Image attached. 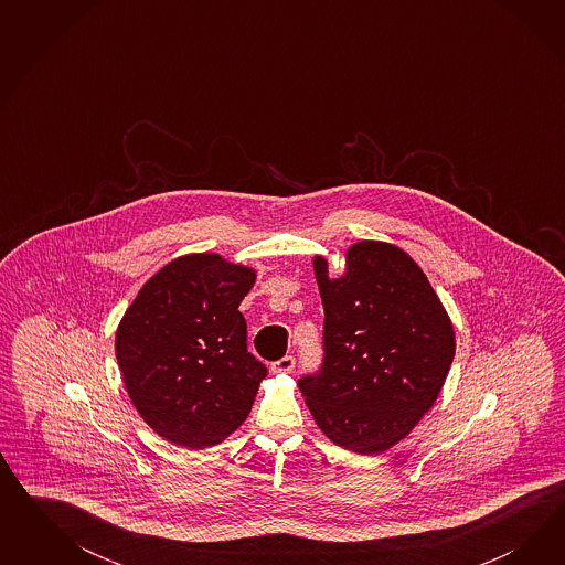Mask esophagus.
Masks as SVG:
<instances>
[{"label": "esophagus", "instance_id": "1", "mask_svg": "<svg viewBox=\"0 0 565 565\" xmlns=\"http://www.w3.org/2000/svg\"><path fill=\"white\" fill-rule=\"evenodd\" d=\"M296 366V359L294 356H284V359L275 360L271 364V371L275 375H281V373H291Z\"/></svg>", "mask_w": 565, "mask_h": 565}]
</instances>
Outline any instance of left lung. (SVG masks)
I'll return each mask as SVG.
<instances>
[{
    "instance_id": "8db88e82",
    "label": "left lung",
    "mask_w": 565,
    "mask_h": 565,
    "mask_svg": "<svg viewBox=\"0 0 565 565\" xmlns=\"http://www.w3.org/2000/svg\"><path fill=\"white\" fill-rule=\"evenodd\" d=\"M345 265L331 279L326 258H315L323 362L298 387L333 444L373 456L404 439L435 404L456 340L427 275L404 250L364 239L345 253Z\"/></svg>"
}]
</instances>
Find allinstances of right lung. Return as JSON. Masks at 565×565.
<instances>
[{"label": "right lung", "instance_id": "add662e5", "mask_svg": "<svg viewBox=\"0 0 565 565\" xmlns=\"http://www.w3.org/2000/svg\"><path fill=\"white\" fill-rule=\"evenodd\" d=\"M255 271L189 255L153 275L126 310L116 356L142 420L173 445L222 444L246 420L267 366L248 352L238 307Z\"/></svg>", "mask_w": 565, "mask_h": 565}]
</instances>
